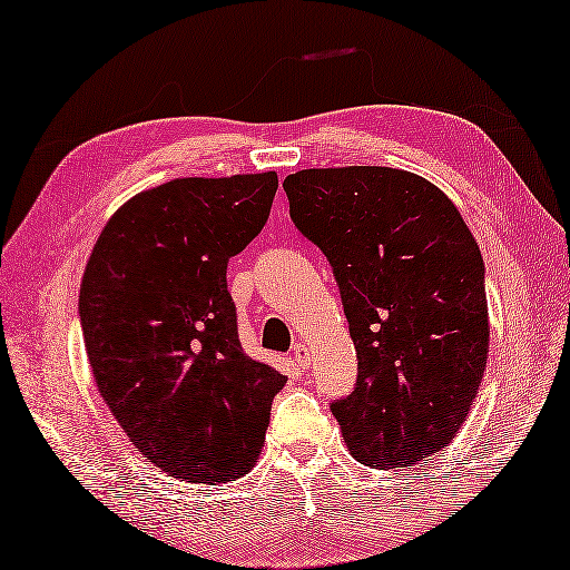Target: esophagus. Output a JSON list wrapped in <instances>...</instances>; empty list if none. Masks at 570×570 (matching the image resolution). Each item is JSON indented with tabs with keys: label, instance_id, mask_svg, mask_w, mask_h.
Returning a JSON list of instances; mask_svg holds the SVG:
<instances>
[{
	"label": "esophagus",
	"instance_id": "obj_1",
	"mask_svg": "<svg viewBox=\"0 0 570 570\" xmlns=\"http://www.w3.org/2000/svg\"><path fill=\"white\" fill-rule=\"evenodd\" d=\"M292 356L296 361V366H302V368H306L308 361H312V356H308V346L304 344V341H296L292 348Z\"/></svg>",
	"mask_w": 570,
	"mask_h": 570
}]
</instances>
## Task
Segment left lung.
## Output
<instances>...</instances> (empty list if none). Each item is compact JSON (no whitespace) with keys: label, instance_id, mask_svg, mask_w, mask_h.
<instances>
[{"label":"left lung","instance_id":"left-lung-1","mask_svg":"<svg viewBox=\"0 0 570 570\" xmlns=\"http://www.w3.org/2000/svg\"><path fill=\"white\" fill-rule=\"evenodd\" d=\"M288 214L334 268L358 376L331 403L348 451L403 469L449 446L489 358L481 249L453 202L391 167L304 169Z\"/></svg>","mask_w":570,"mask_h":570}]
</instances>
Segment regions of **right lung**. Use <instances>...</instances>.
Returning <instances> with one entry per match:
<instances>
[{
	"label": "right lung",
	"mask_w": 570,
	"mask_h": 570,
	"mask_svg": "<svg viewBox=\"0 0 570 570\" xmlns=\"http://www.w3.org/2000/svg\"><path fill=\"white\" fill-rule=\"evenodd\" d=\"M274 171L171 179L107 222L79 292L101 399L144 459L189 483L252 469L286 376L236 334L226 264L264 229Z\"/></svg>",
	"instance_id": "1"
}]
</instances>
